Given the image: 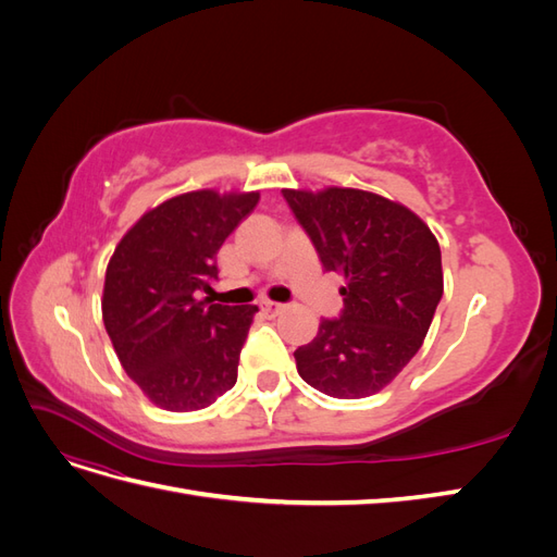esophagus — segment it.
Masks as SVG:
<instances>
[{
  "label": "esophagus",
  "mask_w": 557,
  "mask_h": 557,
  "mask_svg": "<svg viewBox=\"0 0 557 557\" xmlns=\"http://www.w3.org/2000/svg\"><path fill=\"white\" fill-rule=\"evenodd\" d=\"M260 307H262V311H264L267 315H278V313L285 311V305H281V301H272V299H264Z\"/></svg>",
  "instance_id": "1"
}]
</instances>
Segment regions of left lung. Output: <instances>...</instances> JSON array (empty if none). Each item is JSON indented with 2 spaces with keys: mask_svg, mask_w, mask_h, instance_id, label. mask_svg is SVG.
Returning <instances> with one entry per match:
<instances>
[{
  "mask_svg": "<svg viewBox=\"0 0 557 557\" xmlns=\"http://www.w3.org/2000/svg\"><path fill=\"white\" fill-rule=\"evenodd\" d=\"M325 272L344 276V311L295 350L297 372L339 399L369 397L423 346L444 295L432 230L399 201L358 188L283 190Z\"/></svg>",
  "mask_w": 557,
  "mask_h": 557,
  "instance_id": "1",
  "label": "left lung"
}]
</instances>
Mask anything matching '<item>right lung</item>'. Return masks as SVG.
Masks as SVG:
<instances>
[{
  "instance_id": "add662e5",
  "label": "right lung",
  "mask_w": 557,
  "mask_h": 557,
  "mask_svg": "<svg viewBox=\"0 0 557 557\" xmlns=\"http://www.w3.org/2000/svg\"><path fill=\"white\" fill-rule=\"evenodd\" d=\"M260 193L193 190L146 211L107 267L102 318L117 360L164 411H199L237 383L258 307H223L211 293L215 252Z\"/></svg>"
}]
</instances>
